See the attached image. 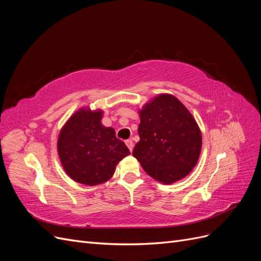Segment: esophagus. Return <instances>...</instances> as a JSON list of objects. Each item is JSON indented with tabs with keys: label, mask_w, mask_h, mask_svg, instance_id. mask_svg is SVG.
I'll return each instance as SVG.
<instances>
[{
	"label": "esophagus",
	"mask_w": 261,
	"mask_h": 261,
	"mask_svg": "<svg viewBox=\"0 0 261 261\" xmlns=\"http://www.w3.org/2000/svg\"><path fill=\"white\" fill-rule=\"evenodd\" d=\"M125 144H126V146L128 147L129 151L132 152V151H133V148H134V143H133V141H132V140H126Z\"/></svg>",
	"instance_id": "obj_1"
}]
</instances>
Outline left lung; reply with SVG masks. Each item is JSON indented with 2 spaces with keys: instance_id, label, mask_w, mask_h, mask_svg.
Instances as JSON below:
<instances>
[{
  "instance_id": "left-lung-1",
  "label": "left lung",
  "mask_w": 261,
  "mask_h": 261,
  "mask_svg": "<svg viewBox=\"0 0 261 261\" xmlns=\"http://www.w3.org/2000/svg\"><path fill=\"white\" fill-rule=\"evenodd\" d=\"M140 140L133 155L152 178L171 184L191 173L199 159L201 133L172 94H159L139 111Z\"/></svg>"
}]
</instances>
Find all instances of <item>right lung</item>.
Segmentation results:
<instances>
[{"instance_id": "add662e5", "label": "right lung", "mask_w": 261, "mask_h": 261, "mask_svg": "<svg viewBox=\"0 0 261 261\" xmlns=\"http://www.w3.org/2000/svg\"><path fill=\"white\" fill-rule=\"evenodd\" d=\"M102 111L81 109L61 129L58 152L67 175L77 183L98 185L112 177L115 167L130 152L115 130L101 124Z\"/></svg>"}]
</instances>
